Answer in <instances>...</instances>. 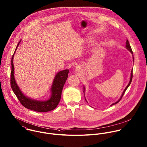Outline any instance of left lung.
<instances>
[{
	"mask_svg": "<svg viewBox=\"0 0 147 147\" xmlns=\"http://www.w3.org/2000/svg\"><path fill=\"white\" fill-rule=\"evenodd\" d=\"M125 48H127V50H128L131 53V54H132L133 55V52H132V49H131V46H130V45H129V42H128V40H127V41H126V45H125ZM132 56H133V58H134V56L132 55ZM132 70H133V69H132V70H131V76H130V80H129V83H128V85L126 86V88H125V89L124 90V91H123V93H122V94H121V96H120V98L119 99V100H117V102H116L115 103H113L111 106H113V105H115V104H117V103L120 100H121V98L123 97V95H124V92H125V91H126V90L127 89V88L129 87V86L130 85V84H131V82H132V76H133V74H132ZM85 87L84 86V95H85ZM85 100H86V101L87 102V100H86V98H85Z\"/></svg>",
	"mask_w": 147,
	"mask_h": 147,
	"instance_id": "obj_1",
	"label": "left lung"
}]
</instances>
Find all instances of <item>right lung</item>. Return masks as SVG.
Wrapping results in <instances>:
<instances>
[{
  "mask_svg": "<svg viewBox=\"0 0 147 147\" xmlns=\"http://www.w3.org/2000/svg\"><path fill=\"white\" fill-rule=\"evenodd\" d=\"M19 42L11 59V86L13 92L19 100L22 105L26 108L37 112H48L56 109L59 105L61 97L62 88L68 77L69 70H63L58 72L55 76L51 88V96L45 100H34L25 95L18 86L14 77V66L13 59L14 54L20 42Z\"/></svg>",
  "mask_w": 147,
  "mask_h": 147,
  "instance_id": "1",
  "label": "right lung"
}]
</instances>
